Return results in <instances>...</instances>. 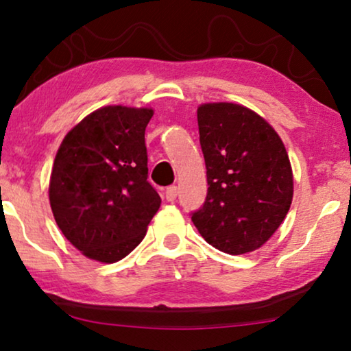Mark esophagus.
Instances as JSON below:
<instances>
[{
	"label": "esophagus",
	"mask_w": 351,
	"mask_h": 351,
	"mask_svg": "<svg viewBox=\"0 0 351 351\" xmlns=\"http://www.w3.org/2000/svg\"><path fill=\"white\" fill-rule=\"evenodd\" d=\"M165 196H166L167 201H174L177 198V186L176 185L167 186L166 191H165Z\"/></svg>",
	"instance_id": "1"
}]
</instances>
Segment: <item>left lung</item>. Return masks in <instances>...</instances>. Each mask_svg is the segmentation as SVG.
<instances>
[{"instance_id": "obj_1", "label": "left lung", "mask_w": 351, "mask_h": 351, "mask_svg": "<svg viewBox=\"0 0 351 351\" xmlns=\"http://www.w3.org/2000/svg\"><path fill=\"white\" fill-rule=\"evenodd\" d=\"M208 196L191 220L219 251L246 254L267 243L285 220L294 182L275 129L243 105L198 107Z\"/></svg>"}]
</instances>
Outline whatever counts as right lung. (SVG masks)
<instances>
[{
	"instance_id": "obj_1",
	"label": "right lung",
	"mask_w": 351,
	"mask_h": 351,
	"mask_svg": "<svg viewBox=\"0 0 351 351\" xmlns=\"http://www.w3.org/2000/svg\"><path fill=\"white\" fill-rule=\"evenodd\" d=\"M152 108L110 105L88 114L62 141L49 182L54 219L65 238L94 261L134 251L160 209L148 182L145 128Z\"/></svg>"
}]
</instances>
